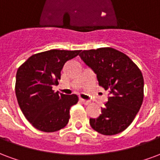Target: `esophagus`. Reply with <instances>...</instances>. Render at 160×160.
I'll return each mask as SVG.
<instances>
[{
  "label": "esophagus",
  "mask_w": 160,
  "mask_h": 160,
  "mask_svg": "<svg viewBox=\"0 0 160 160\" xmlns=\"http://www.w3.org/2000/svg\"><path fill=\"white\" fill-rule=\"evenodd\" d=\"M80 101H81L82 103H83L84 105H88L90 103V101H86V100H83V99H80Z\"/></svg>",
  "instance_id": "1"
}]
</instances>
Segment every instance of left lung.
<instances>
[{"mask_svg": "<svg viewBox=\"0 0 160 160\" xmlns=\"http://www.w3.org/2000/svg\"><path fill=\"white\" fill-rule=\"evenodd\" d=\"M96 74L99 85L109 90L108 101L93 129L105 136L122 132L132 123L143 101L144 80L138 66L129 57L112 48L83 50L79 54Z\"/></svg>", "mask_w": 160, "mask_h": 160, "instance_id": "1", "label": "left lung"}]
</instances>
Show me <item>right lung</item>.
<instances>
[{
    "instance_id": "right-lung-1",
    "label": "right lung",
    "mask_w": 160,
    "mask_h": 160,
    "mask_svg": "<svg viewBox=\"0 0 160 160\" xmlns=\"http://www.w3.org/2000/svg\"><path fill=\"white\" fill-rule=\"evenodd\" d=\"M81 50L52 49L31 56L18 69L15 93L22 112L36 129L54 132L68 123L70 108L78 103L76 94L54 92L61 71Z\"/></svg>"
}]
</instances>
